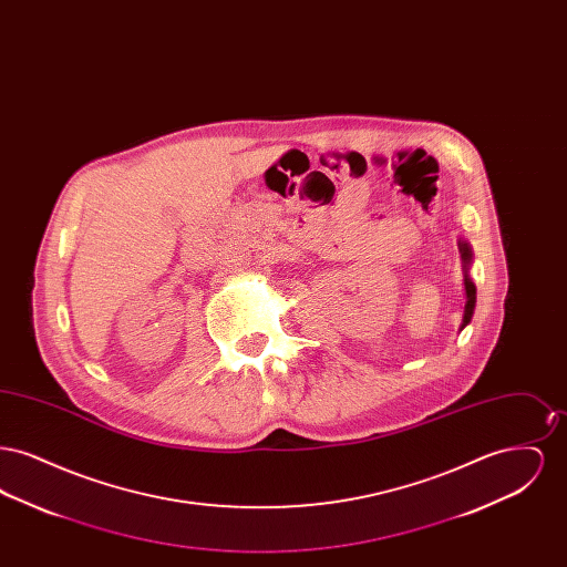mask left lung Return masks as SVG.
Returning a JSON list of instances; mask_svg holds the SVG:
<instances>
[{
  "mask_svg": "<svg viewBox=\"0 0 567 567\" xmlns=\"http://www.w3.org/2000/svg\"><path fill=\"white\" fill-rule=\"evenodd\" d=\"M458 250H461V261H463V274H465V297H467V301H465V310H463V321H461V329L465 327V324L472 321V315H474V306H476V287H474V282L470 280V276H467V270H470V266H472V248H470V244L465 243V240H458Z\"/></svg>",
  "mask_w": 567,
  "mask_h": 567,
  "instance_id": "left-lung-1",
  "label": "left lung"
}]
</instances>
